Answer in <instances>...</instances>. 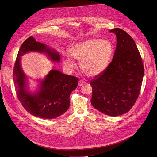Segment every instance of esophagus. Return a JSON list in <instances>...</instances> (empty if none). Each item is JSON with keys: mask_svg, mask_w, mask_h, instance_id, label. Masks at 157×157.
<instances>
[{"mask_svg": "<svg viewBox=\"0 0 157 157\" xmlns=\"http://www.w3.org/2000/svg\"><path fill=\"white\" fill-rule=\"evenodd\" d=\"M84 84H85V82H84L83 80H79V83H78V85H79V86H81L84 85Z\"/></svg>", "mask_w": 157, "mask_h": 157, "instance_id": "34e87169", "label": "esophagus"}]
</instances>
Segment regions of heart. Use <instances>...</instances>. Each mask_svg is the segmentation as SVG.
<instances>
[{
    "instance_id": "obj_1",
    "label": "heart",
    "mask_w": 157,
    "mask_h": 157,
    "mask_svg": "<svg viewBox=\"0 0 157 157\" xmlns=\"http://www.w3.org/2000/svg\"><path fill=\"white\" fill-rule=\"evenodd\" d=\"M70 53L63 55L65 68L71 71L76 68L72 58L80 61L81 69L89 76H96L104 72L109 66L114 53V48L108 40L91 38L76 43L70 48Z\"/></svg>"
}]
</instances>
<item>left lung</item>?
<instances>
[{
	"mask_svg": "<svg viewBox=\"0 0 157 157\" xmlns=\"http://www.w3.org/2000/svg\"><path fill=\"white\" fill-rule=\"evenodd\" d=\"M110 32L116 35V49L106 70L90 81L93 88L91 102L101 113L118 116L128 112L137 100L144 66L132 38L119 28Z\"/></svg>",
	"mask_w": 157,
	"mask_h": 157,
	"instance_id": "left-lung-1",
	"label": "left lung"
}]
</instances>
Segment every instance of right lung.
<instances>
[{"mask_svg": "<svg viewBox=\"0 0 157 157\" xmlns=\"http://www.w3.org/2000/svg\"><path fill=\"white\" fill-rule=\"evenodd\" d=\"M30 51L45 52L53 61H59L57 52L36 41L33 36L25 40L19 49L13 70L18 99L25 109L35 117L47 119L58 117L69 109L70 96L77 87L78 78L53 70L41 82L37 93H28L25 91L26 76L21 68L20 61V56Z\"/></svg>", "mask_w": 157, "mask_h": 157, "instance_id": "obj_1", "label": "right lung"}]
</instances>
